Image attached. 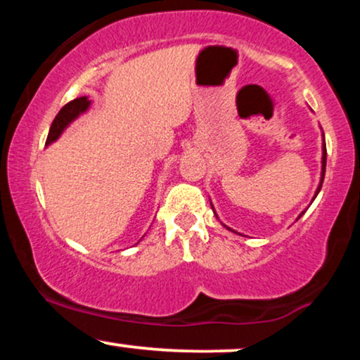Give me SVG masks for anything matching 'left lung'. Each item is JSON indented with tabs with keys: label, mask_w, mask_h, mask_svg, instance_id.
<instances>
[{
	"label": "left lung",
	"mask_w": 360,
	"mask_h": 360,
	"mask_svg": "<svg viewBox=\"0 0 360 360\" xmlns=\"http://www.w3.org/2000/svg\"><path fill=\"white\" fill-rule=\"evenodd\" d=\"M325 167H326V146H325V135H323V146H321V179H320V184H318V188H316V193H315V196H313V200H315V198H316V194L318 193H320V189H321V184H323V179H325ZM311 200V201H313ZM212 208H213V205H212ZM213 212H214V210H213ZM304 213V212H303ZM303 213H301V214H303ZM214 214H217V213H214ZM301 214H300V217H301ZM298 217V218H300ZM218 218V217H217ZM223 226H226V225H223ZM226 229H229V226H226ZM230 230V232H235V230H232V229H229ZM235 233H237V232H235Z\"/></svg>",
	"instance_id": "left-lung-1"
}]
</instances>
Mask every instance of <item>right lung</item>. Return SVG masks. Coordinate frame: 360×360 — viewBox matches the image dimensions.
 Returning a JSON list of instances; mask_svg holds the SVG:
<instances>
[{
    "mask_svg": "<svg viewBox=\"0 0 360 360\" xmlns=\"http://www.w3.org/2000/svg\"><path fill=\"white\" fill-rule=\"evenodd\" d=\"M89 105H91V101L88 100V96H81V98H76V100L69 101L68 105H65L64 108L57 113V117L53 118L51 130H49L47 142L45 143L49 146V143L56 142V140L60 137L62 131L71 125L74 120L79 117L81 113H84V111L89 108Z\"/></svg>",
    "mask_w": 360,
    "mask_h": 360,
    "instance_id": "add662e5",
    "label": "right lung"
}]
</instances>
